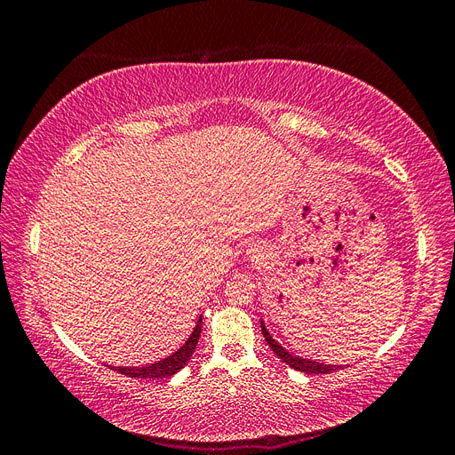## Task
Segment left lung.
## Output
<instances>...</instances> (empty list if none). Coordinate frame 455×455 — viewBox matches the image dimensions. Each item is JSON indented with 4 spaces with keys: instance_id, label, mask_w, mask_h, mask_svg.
Segmentation results:
<instances>
[{
    "instance_id": "8db88e82",
    "label": "left lung",
    "mask_w": 455,
    "mask_h": 455,
    "mask_svg": "<svg viewBox=\"0 0 455 455\" xmlns=\"http://www.w3.org/2000/svg\"><path fill=\"white\" fill-rule=\"evenodd\" d=\"M259 324H261V334H264V338H266V341L269 343V347L273 349V353L277 355L279 359H281L283 363H286L291 368L299 370V371H306V374H315V376H319V374H330V371H336V370L341 368V366H338V364L316 363V361L304 359V356H298V355L288 353L283 346H279V343L271 338V334L267 332V328H266L264 321H261Z\"/></svg>"
}]
</instances>
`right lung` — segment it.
Wrapping results in <instances>:
<instances>
[{
  "mask_svg": "<svg viewBox=\"0 0 455 455\" xmlns=\"http://www.w3.org/2000/svg\"><path fill=\"white\" fill-rule=\"evenodd\" d=\"M201 323L203 319L197 321L194 332L188 338V341L184 346L174 351L172 355H169L167 359H163L159 363L154 364H146V366H114V370H117L119 374H125L129 378H149V379H157V378H169L174 376L176 371H180L191 359V355H194L196 347H197V341L201 336Z\"/></svg>",
  "mask_w": 455,
  "mask_h": 455,
  "instance_id": "obj_1",
  "label": "right lung"
}]
</instances>
